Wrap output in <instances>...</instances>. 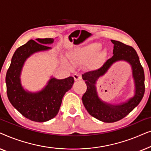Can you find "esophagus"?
Instances as JSON below:
<instances>
[{
    "label": "esophagus",
    "mask_w": 151,
    "mask_h": 151,
    "mask_svg": "<svg viewBox=\"0 0 151 151\" xmlns=\"http://www.w3.org/2000/svg\"><path fill=\"white\" fill-rule=\"evenodd\" d=\"M73 78H74V80H75L76 81H77V80H82V75H81V73H75L73 75Z\"/></svg>",
    "instance_id": "1"
}]
</instances>
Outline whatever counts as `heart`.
<instances>
[{
    "label": "heart",
    "instance_id": "obj_1",
    "mask_svg": "<svg viewBox=\"0 0 151 151\" xmlns=\"http://www.w3.org/2000/svg\"><path fill=\"white\" fill-rule=\"evenodd\" d=\"M102 47V45L98 42H94L87 45L82 49H76L68 55L69 60L73 65H77L85 62L93 58L92 64L96 65L104 58V53H97Z\"/></svg>",
    "mask_w": 151,
    "mask_h": 151
}]
</instances>
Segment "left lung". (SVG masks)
<instances>
[{"instance_id": "left-lung-1", "label": "left lung", "mask_w": 151, "mask_h": 151, "mask_svg": "<svg viewBox=\"0 0 151 151\" xmlns=\"http://www.w3.org/2000/svg\"><path fill=\"white\" fill-rule=\"evenodd\" d=\"M111 42L114 45L113 56L107 60L100 69L82 74V78L85 80L87 87L82 98L84 107L93 117L109 123L120 120L129 114L141 102L145 91L144 69L136 51L133 47L119 41L111 40ZM119 60L127 61L132 65L136 85L135 96L127 103L120 105L106 104L98 98L94 84L96 80L104 75L113 63Z\"/></svg>"}]
</instances>
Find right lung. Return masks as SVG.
Returning a JSON list of instances; mask_svg holds the SVG:
<instances>
[{
  "label": "right lung",
  "mask_w": 151,
  "mask_h": 151,
  "mask_svg": "<svg viewBox=\"0 0 151 151\" xmlns=\"http://www.w3.org/2000/svg\"><path fill=\"white\" fill-rule=\"evenodd\" d=\"M29 40L16 49L6 74L7 94L14 108L26 118L38 122L50 120L58 113L64 95L71 89L73 77L63 80L51 78L45 88L38 93L26 91L20 84V73L24 61L35 52L51 49L47 45L53 38H37Z\"/></svg>",
  "instance_id": "add662e5"
}]
</instances>
